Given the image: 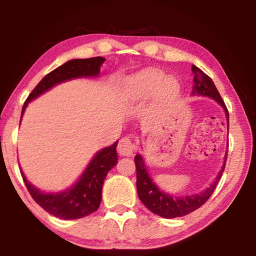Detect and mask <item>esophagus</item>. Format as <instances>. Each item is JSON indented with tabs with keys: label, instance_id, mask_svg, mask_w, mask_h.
I'll list each match as a JSON object with an SVG mask.
<instances>
[{
	"label": "esophagus",
	"instance_id": "esophagus-1",
	"mask_svg": "<svg viewBox=\"0 0 256 256\" xmlns=\"http://www.w3.org/2000/svg\"><path fill=\"white\" fill-rule=\"evenodd\" d=\"M134 150V144L131 141V138L128 136H124L120 140L118 144V152L120 156H125V157H130L132 156Z\"/></svg>",
	"mask_w": 256,
	"mask_h": 256
}]
</instances>
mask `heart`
<instances>
[{"label":"heart","instance_id":"heart-1","mask_svg":"<svg viewBox=\"0 0 256 256\" xmlns=\"http://www.w3.org/2000/svg\"><path fill=\"white\" fill-rule=\"evenodd\" d=\"M164 74L158 71H146L131 81L132 90L138 96L152 94L159 89L160 94H175L178 84L174 80H164Z\"/></svg>","mask_w":256,"mask_h":256}]
</instances>
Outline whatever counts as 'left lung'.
Segmentation results:
<instances>
[{"mask_svg":"<svg viewBox=\"0 0 256 256\" xmlns=\"http://www.w3.org/2000/svg\"><path fill=\"white\" fill-rule=\"evenodd\" d=\"M192 71L194 73V86L192 90V94H201V96H208L219 104L224 112H226L227 122L229 126V114L228 110L222 100V96L216 90L214 81L211 80L210 76H208L204 72L196 66H192ZM227 154L224 156V166L220 170L219 175L216 176V180L212 183L209 188L203 190L200 194H194V196H170V194L160 190L157 185L151 180L148 172L146 170V164L144 159L140 154H136L134 158L136 167V190L138 196L140 198L141 202L148 208V209L158 214L162 218H177V216H183L196 211L198 208L202 206L204 203L209 200V198L214 192V190L218 185L219 180L222 178V172L226 166Z\"/></svg>","mask_w":256,"mask_h":256,"instance_id":"obj_1","label":"left lung"}]
</instances>
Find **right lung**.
<instances>
[{
	"instance_id": "right-lung-1",
	"label": "right lung",
	"mask_w": 256,
	"mask_h": 256,
	"mask_svg": "<svg viewBox=\"0 0 256 256\" xmlns=\"http://www.w3.org/2000/svg\"><path fill=\"white\" fill-rule=\"evenodd\" d=\"M105 60L102 56L92 58H78L68 60L63 66L56 68L42 78L40 84L30 92L27 100L24 102L21 115L24 114L29 102L44 94L53 86L74 78L98 76L100 66ZM116 146L118 141L110 146L98 151L76 183L64 192L54 194L42 193L29 183L22 170H20L21 176L30 196L37 204H40L48 214L66 220L84 218L92 214L100 206L104 180L107 172L118 164Z\"/></svg>"
}]
</instances>
